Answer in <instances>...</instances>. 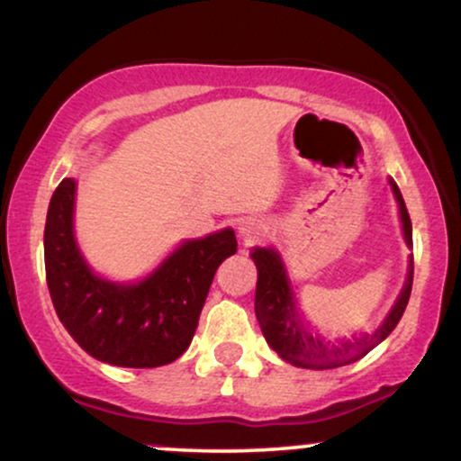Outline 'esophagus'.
<instances>
[{
    "instance_id": "34e87169",
    "label": "esophagus",
    "mask_w": 461,
    "mask_h": 461,
    "mask_svg": "<svg viewBox=\"0 0 461 461\" xmlns=\"http://www.w3.org/2000/svg\"><path fill=\"white\" fill-rule=\"evenodd\" d=\"M238 234L245 242H253L258 240L264 234V223L260 219H242L238 223Z\"/></svg>"
}]
</instances>
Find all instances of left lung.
<instances>
[{
  "label": "left lung",
  "mask_w": 461,
  "mask_h": 461,
  "mask_svg": "<svg viewBox=\"0 0 461 461\" xmlns=\"http://www.w3.org/2000/svg\"><path fill=\"white\" fill-rule=\"evenodd\" d=\"M390 186L396 201H399L401 223H403L405 242L411 247V221L407 214L405 201L401 197V190L390 179ZM253 262L258 267V285H256V319L260 322V330L267 338L268 347L277 351V356L285 362L294 364L299 368H338L347 364L357 362L373 351L379 342L393 333L396 322L401 321L407 308L411 293V279H414V256H410V267H407V279L399 299L385 316L382 325L375 330V333L353 340H340L338 345H327L319 336H312L301 322L297 308H294L293 290H290L288 275H285L282 258L277 256L275 249L256 247L251 251Z\"/></svg>",
  "instance_id": "left-lung-1"
}]
</instances>
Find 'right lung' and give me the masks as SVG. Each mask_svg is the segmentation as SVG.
<instances>
[{"label": "right lung", "mask_w": 461, "mask_h": 461, "mask_svg": "<svg viewBox=\"0 0 461 461\" xmlns=\"http://www.w3.org/2000/svg\"><path fill=\"white\" fill-rule=\"evenodd\" d=\"M76 179L58 184L45 223V275L65 330L88 356L113 366L156 368L190 347L221 262L234 256V230L182 242L149 277L114 284L97 277L73 236Z\"/></svg>", "instance_id": "obj_1"}]
</instances>
